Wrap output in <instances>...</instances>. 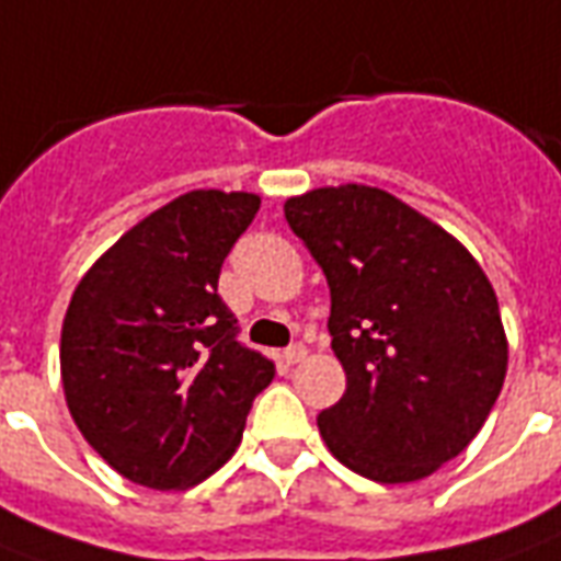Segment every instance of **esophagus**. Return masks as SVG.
I'll return each mask as SVG.
<instances>
[{
  "label": "esophagus",
  "instance_id": "obj_1",
  "mask_svg": "<svg viewBox=\"0 0 561 561\" xmlns=\"http://www.w3.org/2000/svg\"><path fill=\"white\" fill-rule=\"evenodd\" d=\"M305 358H308V346H301V343H293L289 350H284L286 365H298V362H305Z\"/></svg>",
  "mask_w": 561,
  "mask_h": 561
}]
</instances>
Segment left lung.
<instances>
[{"label":"left lung","mask_w":561,"mask_h":561,"mask_svg":"<svg viewBox=\"0 0 561 561\" xmlns=\"http://www.w3.org/2000/svg\"><path fill=\"white\" fill-rule=\"evenodd\" d=\"M284 215L331 289L343 398L329 451L379 484L433 476L476 439L508 370L493 284L451 232L370 185L313 187Z\"/></svg>","instance_id":"1"}]
</instances>
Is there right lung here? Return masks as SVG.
<instances>
[{"label":"right lung","mask_w":561,"mask_h":561,"mask_svg":"<svg viewBox=\"0 0 561 561\" xmlns=\"http://www.w3.org/2000/svg\"><path fill=\"white\" fill-rule=\"evenodd\" d=\"M260 196L187 191L130 227L65 310V403L118 476L151 490L206 481L239 448L275 365L236 341L220 265Z\"/></svg>","instance_id":"add662e5"}]
</instances>
